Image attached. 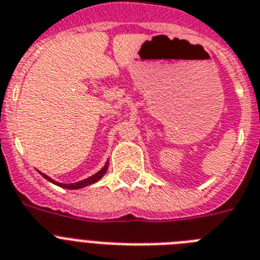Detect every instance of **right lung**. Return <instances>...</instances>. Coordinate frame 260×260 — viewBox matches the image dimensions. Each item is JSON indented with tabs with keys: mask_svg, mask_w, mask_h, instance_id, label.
I'll return each mask as SVG.
<instances>
[{
	"mask_svg": "<svg viewBox=\"0 0 260 260\" xmlns=\"http://www.w3.org/2000/svg\"><path fill=\"white\" fill-rule=\"evenodd\" d=\"M107 169H108V162H107L106 165H104V167L102 168L99 172H98V173H95L93 176H91V177L86 178V180L79 181V182H75V184H60V182H56V181H54L52 178H50L49 176H46L45 173H41V172H39V173L42 174L46 180L50 181V182H52V184L58 185V186H60V187H64V189H70V190H74V189H82V187H86V186H88V185H91V184H93V182L99 181L100 178L103 177L104 174H106Z\"/></svg>",
	"mask_w": 260,
	"mask_h": 260,
	"instance_id": "1",
	"label": "right lung"
}]
</instances>
